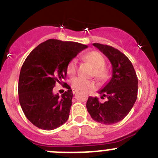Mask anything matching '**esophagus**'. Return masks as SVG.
<instances>
[{
  "instance_id": "obj_1",
  "label": "esophagus",
  "mask_w": 158,
  "mask_h": 158,
  "mask_svg": "<svg viewBox=\"0 0 158 158\" xmlns=\"http://www.w3.org/2000/svg\"><path fill=\"white\" fill-rule=\"evenodd\" d=\"M76 92H77V91H76V89H73V93L74 94V95H76Z\"/></svg>"
}]
</instances>
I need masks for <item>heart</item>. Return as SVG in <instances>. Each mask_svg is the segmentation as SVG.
I'll use <instances>...</instances> for the list:
<instances>
[{
    "label": "heart",
    "instance_id": "b5f03b06",
    "mask_svg": "<svg viewBox=\"0 0 158 158\" xmlns=\"http://www.w3.org/2000/svg\"><path fill=\"white\" fill-rule=\"evenodd\" d=\"M85 58L94 67V75L98 79H104L106 76V71L104 66L106 65L105 59L99 52L92 51L85 54ZM76 61L75 59L70 60L66 66V73L72 76L76 73ZM71 85L76 90L82 92H88L95 88V82L89 79H83L82 77L73 78L71 81Z\"/></svg>",
    "mask_w": 158,
    "mask_h": 158
}]
</instances>
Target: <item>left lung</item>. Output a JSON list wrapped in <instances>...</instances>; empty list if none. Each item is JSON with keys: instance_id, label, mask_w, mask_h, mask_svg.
I'll use <instances>...</instances> for the list:
<instances>
[{"instance_id": "1", "label": "left lung", "mask_w": 158, "mask_h": 158, "mask_svg": "<svg viewBox=\"0 0 158 158\" xmlns=\"http://www.w3.org/2000/svg\"><path fill=\"white\" fill-rule=\"evenodd\" d=\"M92 45L111 62L112 76L98 92L102 95L101 98H107L106 102H99L97 97L89 96L87 111L95 122L112 125L122 121L133 107L138 96V77L129 59L118 49L100 44Z\"/></svg>"}]
</instances>
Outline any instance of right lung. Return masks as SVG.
Here are the masks:
<instances>
[{
	"instance_id": "add662e5",
	"label": "right lung",
	"mask_w": 158,
	"mask_h": 158,
	"mask_svg": "<svg viewBox=\"0 0 158 158\" xmlns=\"http://www.w3.org/2000/svg\"><path fill=\"white\" fill-rule=\"evenodd\" d=\"M86 45L71 41L50 39L38 45L28 55L21 69L18 82L19 102L27 118L44 130H53L68 120L73 91L68 89L61 96L53 94L56 82L66 76V66Z\"/></svg>"
}]
</instances>
